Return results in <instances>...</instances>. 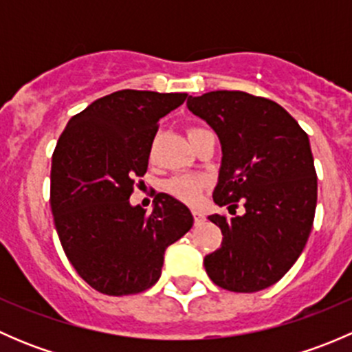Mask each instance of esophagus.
<instances>
[{
  "mask_svg": "<svg viewBox=\"0 0 352 352\" xmlns=\"http://www.w3.org/2000/svg\"><path fill=\"white\" fill-rule=\"evenodd\" d=\"M194 214V223H196V226H199V225H202V223H204V219H206V216L202 214V212H199V211H194L192 212Z\"/></svg>",
  "mask_w": 352,
  "mask_h": 352,
  "instance_id": "34e87169",
  "label": "esophagus"
}]
</instances>
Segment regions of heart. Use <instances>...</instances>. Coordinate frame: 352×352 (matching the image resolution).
Segmentation results:
<instances>
[{"mask_svg":"<svg viewBox=\"0 0 352 352\" xmlns=\"http://www.w3.org/2000/svg\"><path fill=\"white\" fill-rule=\"evenodd\" d=\"M204 129L201 127H190L187 131L189 134V140L192 141L199 133H202ZM206 179L202 177H194V175H175L172 179H168L163 186V189L170 194L172 197L179 199L180 202L189 206H196L201 201L202 190L206 189Z\"/></svg>","mask_w":352,"mask_h":352,"instance_id":"heart-1","label":"heart"}]
</instances>
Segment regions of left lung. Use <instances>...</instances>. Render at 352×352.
Wrapping results in <instances>:
<instances>
[{"mask_svg": "<svg viewBox=\"0 0 352 352\" xmlns=\"http://www.w3.org/2000/svg\"><path fill=\"white\" fill-rule=\"evenodd\" d=\"M187 107L221 141L212 192L218 206L242 216H209L221 228L218 250L204 257L214 285L255 293L278 283L307 245L317 208V172L308 134L276 102L245 91L189 97Z\"/></svg>", "mask_w": 352, "mask_h": 352, "instance_id": "1", "label": "left lung"}]
</instances>
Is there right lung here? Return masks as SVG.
<instances>
[{
    "label": "right lung",
    "instance_id": "1",
    "mask_svg": "<svg viewBox=\"0 0 352 352\" xmlns=\"http://www.w3.org/2000/svg\"><path fill=\"white\" fill-rule=\"evenodd\" d=\"M187 94L119 90L71 117L52 153L51 211L80 278L109 296L136 294L160 279L168 245L192 228L168 194L146 212L129 204L146 173L158 120Z\"/></svg>",
    "mask_w": 352,
    "mask_h": 352
}]
</instances>
